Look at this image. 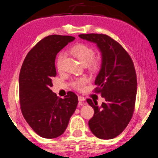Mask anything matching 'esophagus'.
<instances>
[{
  "label": "esophagus",
  "instance_id": "esophagus-1",
  "mask_svg": "<svg viewBox=\"0 0 158 158\" xmlns=\"http://www.w3.org/2000/svg\"><path fill=\"white\" fill-rule=\"evenodd\" d=\"M78 98H79V102H84L85 101V98H84L83 96H81V95H79V97H78Z\"/></svg>",
  "mask_w": 158,
  "mask_h": 158
}]
</instances>
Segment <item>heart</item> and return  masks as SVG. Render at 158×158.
<instances>
[{
    "label": "heart",
    "instance_id": "obj_1",
    "mask_svg": "<svg viewBox=\"0 0 158 158\" xmlns=\"http://www.w3.org/2000/svg\"><path fill=\"white\" fill-rule=\"evenodd\" d=\"M70 52L81 62V63L85 66L87 65L90 69H96L101 66L102 61V56L94 55L95 51H94L93 47L88 44H82V43L76 44L72 47ZM65 57H66V53L64 52H60L57 56L56 65L58 70L62 69V65H63V61ZM85 83H86V79L85 78H80V79L73 81L72 85L73 88L77 90H82L85 87Z\"/></svg>",
    "mask_w": 158,
    "mask_h": 158
}]
</instances>
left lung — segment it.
Returning a JSON list of instances; mask_svg holds the SVG:
<instances>
[{"label": "left lung", "instance_id": "obj_1", "mask_svg": "<svg viewBox=\"0 0 158 158\" xmlns=\"http://www.w3.org/2000/svg\"><path fill=\"white\" fill-rule=\"evenodd\" d=\"M95 43L102 52V66L95 84V93L106 99L100 107L96 101H86L94 109L89 121L91 131L100 139H111L120 135L131 119L137 94V76L133 61L119 43L100 33L79 35Z\"/></svg>", "mask_w": 158, "mask_h": 158}]
</instances>
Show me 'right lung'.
Here are the masks:
<instances>
[{
  "mask_svg": "<svg viewBox=\"0 0 158 158\" xmlns=\"http://www.w3.org/2000/svg\"><path fill=\"white\" fill-rule=\"evenodd\" d=\"M71 36L50 35L37 43L28 52L19 76L20 105L23 118L31 128L44 138H56L64 133L76 111L78 97L68 92L59 98L50 88L56 76L57 53L69 42Z\"/></svg>",
  "mask_w": 158,
  "mask_h": 158,
  "instance_id": "1",
  "label": "right lung"
}]
</instances>
